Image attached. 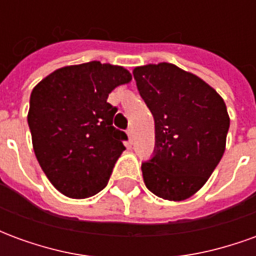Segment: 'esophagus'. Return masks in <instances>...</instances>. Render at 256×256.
<instances>
[{"mask_svg": "<svg viewBox=\"0 0 256 256\" xmlns=\"http://www.w3.org/2000/svg\"><path fill=\"white\" fill-rule=\"evenodd\" d=\"M126 133H128V141H130V142H133V128H128V132H126Z\"/></svg>", "mask_w": 256, "mask_h": 256, "instance_id": "obj_1", "label": "esophagus"}]
</instances>
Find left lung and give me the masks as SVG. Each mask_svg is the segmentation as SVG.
<instances>
[{
    "label": "left lung",
    "mask_w": 256,
    "mask_h": 256,
    "mask_svg": "<svg viewBox=\"0 0 256 256\" xmlns=\"http://www.w3.org/2000/svg\"><path fill=\"white\" fill-rule=\"evenodd\" d=\"M133 75L155 120V154L141 166L145 185L158 198L185 200L207 182L225 152V101L172 63L136 67Z\"/></svg>",
    "instance_id": "left-lung-1"
}]
</instances>
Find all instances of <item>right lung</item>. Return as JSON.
Segmentation results:
<instances>
[{
	"instance_id": "right-lung-1",
	"label": "right lung",
	"mask_w": 256,
	"mask_h": 256,
	"mask_svg": "<svg viewBox=\"0 0 256 256\" xmlns=\"http://www.w3.org/2000/svg\"><path fill=\"white\" fill-rule=\"evenodd\" d=\"M130 80L126 68L89 62L58 68L31 92L27 120L32 148L64 196L86 198L106 188L128 140L112 126L116 108L106 98Z\"/></svg>"
}]
</instances>
